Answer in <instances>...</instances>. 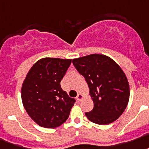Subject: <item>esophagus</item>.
Segmentation results:
<instances>
[{
	"label": "esophagus",
	"mask_w": 149,
	"mask_h": 149,
	"mask_svg": "<svg viewBox=\"0 0 149 149\" xmlns=\"http://www.w3.org/2000/svg\"><path fill=\"white\" fill-rule=\"evenodd\" d=\"M83 98V95L81 93H79L77 96V100L78 101V102H80Z\"/></svg>",
	"instance_id": "esophagus-1"
}]
</instances>
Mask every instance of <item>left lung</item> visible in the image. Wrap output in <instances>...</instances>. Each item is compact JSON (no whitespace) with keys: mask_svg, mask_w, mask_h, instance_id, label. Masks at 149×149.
Instances as JSON below:
<instances>
[{"mask_svg":"<svg viewBox=\"0 0 149 149\" xmlns=\"http://www.w3.org/2000/svg\"><path fill=\"white\" fill-rule=\"evenodd\" d=\"M75 68L89 86L94 107L85 114L89 121L108 125L127 107L129 85L125 74L114 60L102 54H91L72 60Z\"/></svg>","mask_w":149,"mask_h":149,"instance_id":"left-lung-1","label":"left lung"}]
</instances>
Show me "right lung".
<instances>
[{"mask_svg": "<svg viewBox=\"0 0 149 149\" xmlns=\"http://www.w3.org/2000/svg\"><path fill=\"white\" fill-rule=\"evenodd\" d=\"M72 60L43 58L31 67L24 79L21 99L24 109L40 126L54 129L68 118L76 100L63 91L60 82Z\"/></svg>", "mask_w": 149, "mask_h": 149, "instance_id": "1", "label": "right lung"}]
</instances>
